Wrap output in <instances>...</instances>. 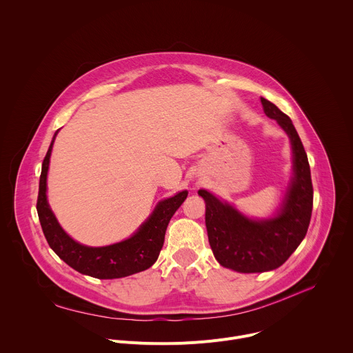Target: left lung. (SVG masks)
I'll list each match as a JSON object with an SVG mask.
<instances>
[{"instance_id": "obj_1", "label": "left lung", "mask_w": 353, "mask_h": 353, "mask_svg": "<svg viewBox=\"0 0 353 353\" xmlns=\"http://www.w3.org/2000/svg\"><path fill=\"white\" fill-rule=\"evenodd\" d=\"M263 113L288 135L292 149V176L279 210L269 218H248L205 189V226L215 259L240 273H262L281 266L303 240L310 222L313 188L307 156L291 119L261 98Z\"/></svg>"}]
</instances>
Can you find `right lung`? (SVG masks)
I'll list each match as a JSON object with an SVG mask.
<instances>
[{
    "mask_svg": "<svg viewBox=\"0 0 353 353\" xmlns=\"http://www.w3.org/2000/svg\"><path fill=\"white\" fill-rule=\"evenodd\" d=\"M58 132L43 161L37 199L40 223L50 247L74 270L97 279H120L149 269L159 258L168 222L188 197V190L161 200L131 237L103 247L84 245L63 230L47 200V175Z\"/></svg>",
    "mask_w": 353,
    "mask_h": 353,
    "instance_id": "right-lung-1",
    "label": "right lung"
}]
</instances>
